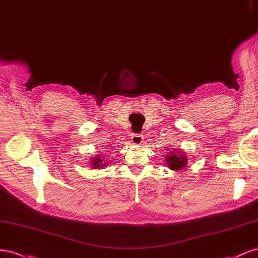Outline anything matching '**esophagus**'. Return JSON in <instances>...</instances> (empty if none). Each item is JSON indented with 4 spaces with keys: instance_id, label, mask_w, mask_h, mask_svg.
<instances>
[{
    "instance_id": "1",
    "label": "esophagus",
    "mask_w": 258,
    "mask_h": 258,
    "mask_svg": "<svg viewBox=\"0 0 258 258\" xmlns=\"http://www.w3.org/2000/svg\"><path fill=\"white\" fill-rule=\"evenodd\" d=\"M132 139V143H133L134 145H141L143 143V135L142 134H133L131 137Z\"/></svg>"
}]
</instances>
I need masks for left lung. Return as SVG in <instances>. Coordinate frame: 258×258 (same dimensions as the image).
<instances>
[{
  "label": "left lung",
  "mask_w": 258,
  "mask_h": 258,
  "mask_svg": "<svg viewBox=\"0 0 258 258\" xmlns=\"http://www.w3.org/2000/svg\"><path fill=\"white\" fill-rule=\"evenodd\" d=\"M166 163L172 170H181L187 165V158L180 151L174 150L170 156H166Z\"/></svg>",
  "instance_id": "left-lung-1"
}]
</instances>
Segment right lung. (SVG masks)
<instances>
[{
    "label": "right lung",
    "instance_id": "obj_1",
    "mask_svg": "<svg viewBox=\"0 0 258 258\" xmlns=\"http://www.w3.org/2000/svg\"><path fill=\"white\" fill-rule=\"evenodd\" d=\"M92 165H93L95 168H97V167H104V166H106V163H102V160H101L100 158L95 157V158L92 160Z\"/></svg>",
    "mask_w": 258,
    "mask_h": 258
}]
</instances>
